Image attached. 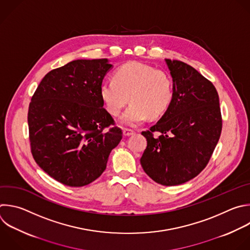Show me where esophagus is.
<instances>
[{
    "label": "esophagus",
    "instance_id": "obj_1",
    "mask_svg": "<svg viewBox=\"0 0 250 250\" xmlns=\"http://www.w3.org/2000/svg\"><path fill=\"white\" fill-rule=\"evenodd\" d=\"M134 133H135V131L130 128H124V130H123V134L125 136H130V135H133Z\"/></svg>",
    "mask_w": 250,
    "mask_h": 250
}]
</instances>
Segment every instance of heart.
Instances as JSON below:
<instances>
[{
	"label": "heart",
	"instance_id": "obj_1",
	"mask_svg": "<svg viewBox=\"0 0 250 250\" xmlns=\"http://www.w3.org/2000/svg\"><path fill=\"white\" fill-rule=\"evenodd\" d=\"M173 94V80L167 72L138 62L123 64L114 79H105L100 85L101 99L113 116L120 115L129 99L131 103L121 118V123L129 126L141 124L148 116L163 115Z\"/></svg>",
	"mask_w": 250,
	"mask_h": 250
}]
</instances>
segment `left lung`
Segmentation results:
<instances>
[{
	"mask_svg": "<svg viewBox=\"0 0 250 250\" xmlns=\"http://www.w3.org/2000/svg\"><path fill=\"white\" fill-rule=\"evenodd\" d=\"M165 61L173 78V100L156 125L142 131L147 147L140 164L154 182L172 187L206 167L221 135L222 116L211 81L184 62Z\"/></svg>",
	"mask_w": 250,
	"mask_h": 250,
	"instance_id": "1",
	"label": "left lung"
}]
</instances>
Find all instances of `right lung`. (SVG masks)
I'll return each instance as SVG.
<instances>
[{
	"instance_id": "obj_1",
	"label": "right lung",
	"mask_w": 250,
	"mask_h": 250,
	"mask_svg": "<svg viewBox=\"0 0 250 250\" xmlns=\"http://www.w3.org/2000/svg\"><path fill=\"white\" fill-rule=\"evenodd\" d=\"M108 59L75 60L48 72L31 98L28 128L39 167L72 188L89 185L106 170L123 132L103 108L100 85Z\"/></svg>"
}]
</instances>
